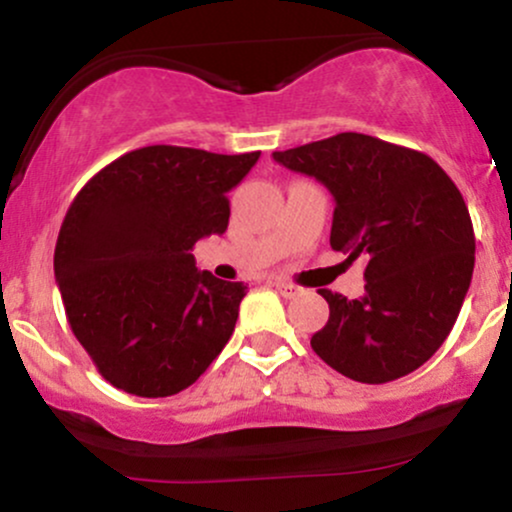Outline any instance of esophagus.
Listing matches in <instances>:
<instances>
[{
	"mask_svg": "<svg viewBox=\"0 0 512 512\" xmlns=\"http://www.w3.org/2000/svg\"><path fill=\"white\" fill-rule=\"evenodd\" d=\"M272 286H274V289L279 291L284 298H291V296H296V293H298V286L291 284V281H284V279H274Z\"/></svg>",
	"mask_w": 512,
	"mask_h": 512,
	"instance_id": "esophagus-1",
	"label": "esophagus"
}]
</instances>
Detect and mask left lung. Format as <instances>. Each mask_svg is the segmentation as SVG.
I'll return each mask as SVG.
<instances>
[{"label": "left lung", "instance_id": "obj_1", "mask_svg": "<svg viewBox=\"0 0 512 512\" xmlns=\"http://www.w3.org/2000/svg\"><path fill=\"white\" fill-rule=\"evenodd\" d=\"M272 156L332 192V250L366 260L361 298L320 291L330 320L310 339L315 354L368 385L424 366L474 272V228L455 182L431 156L358 132Z\"/></svg>", "mask_w": 512, "mask_h": 512}]
</instances>
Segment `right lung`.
I'll list each match as a JSON object with an SVG mask.
<instances>
[{
  "mask_svg": "<svg viewBox=\"0 0 512 512\" xmlns=\"http://www.w3.org/2000/svg\"><path fill=\"white\" fill-rule=\"evenodd\" d=\"M257 158L144 146L74 197L55 279L74 337L117 390L178 395L231 339L248 286L199 272L192 248L226 231L228 192Z\"/></svg>",
  "mask_w": 512,
  "mask_h": 512,
  "instance_id": "add662e5",
  "label": "right lung"
}]
</instances>
